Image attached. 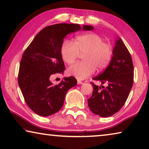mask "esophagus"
I'll return each instance as SVG.
<instances>
[{"mask_svg": "<svg viewBox=\"0 0 149 149\" xmlns=\"http://www.w3.org/2000/svg\"><path fill=\"white\" fill-rule=\"evenodd\" d=\"M83 84V81H81L80 80H79V79H77V84Z\"/></svg>", "mask_w": 149, "mask_h": 149, "instance_id": "esophagus-1", "label": "esophagus"}]
</instances>
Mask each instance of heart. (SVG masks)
<instances>
[{"label": "heart", "mask_w": 149, "mask_h": 149, "mask_svg": "<svg viewBox=\"0 0 149 149\" xmlns=\"http://www.w3.org/2000/svg\"><path fill=\"white\" fill-rule=\"evenodd\" d=\"M83 55L84 61L76 62L68 68L67 74L79 79H84L93 74L96 70H102L110 63L112 57V48L110 44L104 43L102 37L96 33H89L79 35L74 43L65 41L62 43L60 54L62 60L70 64L78 56Z\"/></svg>", "instance_id": "obj_1"}]
</instances>
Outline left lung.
Listing matches in <instances>:
<instances>
[{
	"instance_id": "obj_1",
	"label": "left lung",
	"mask_w": 149,
	"mask_h": 149,
	"mask_svg": "<svg viewBox=\"0 0 149 149\" xmlns=\"http://www.w3.org/2000/svg\"><path fill=\"white\" fill-rule=\"evenodd\" d=\"M134 68L131 55L120 38L116 39L113 56L108 68L94 80L107 84L102 87L92 84L93 93L88 100V106L94 114L101 117L114 115L125 104L132 87Z\"/></svg>"
}]
</instances>
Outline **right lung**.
Segmentation results:
<instances>
[{"mask_svg": "<svg viewBox=\"0 0 149 149\" xmlns=\"http://www.w3.org/2000/svg\"><path fill=\"white\" fill-rule=\"evenodd\" d=\"M78 24L59 23L47 26L36 35L24 52L20 63L18 83L27 106L42 116L52 115L63 105L66 93L77 84L74 77L64 78L53 85L52 74H63L65 65L60 49L69 33L80 30ZM83 25V30H92Z\"/></svg>", "mask_w": 149, "mask_h": 149, "instance_id": "obj_1", "label": "right lung"}]
</instances>
